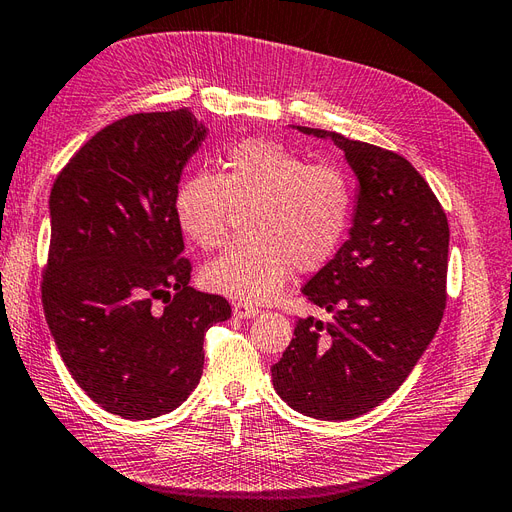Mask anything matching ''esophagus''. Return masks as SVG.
<instances>
[{
	"mask_svg": "<svg viewBox=\"0 0 512 512\" xmlns=\"http://www.w3.org/2000/svg\"><path fill=\"white\" fill-rule=\"evenodd\" d=\"M232 312H235L237 318H254L260 314V309L250 305V303H235V307H232Z\"/></svg>",
	"mask_w": 512,
	"mask_h": 512,
	"instance_id": "esophagus-1",
	"label": "esophagus"
}]
</instances>
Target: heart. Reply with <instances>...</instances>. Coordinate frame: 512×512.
Masks as SVG:
<instances>
[{
  "label": "heart",
  "mask_w": 512,
  "mask_h": 512,
  "mask_svg": "<svg viewBox=\"0 0 512 512\" xmlns=\"http://www.w3.org/2000/svg\"><path fill=\"white\" fill-rule=\"evenodd\" d=\"M232 205L247 207L250 237L232 243L203 271L205 284L232 299L260 303L284 288L294 269L322 267L344 241L352 218V188L342 170L307 164L265 138L232 145L222 175L198 173L175 198L183 235L215 247L226 239Z\"/></svg>",
  "instance_id": "obj_1"
}]
</instances>
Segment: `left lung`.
I'll use <instances>...</instances> for the list:
<instances>
[{"label": "left lung", "instance_id": "1", "mask_svg": "<svg viewBox=\"0 0 512 512\" xmlns=\"http://www.w3.org/2000/svg\"><path fill=\"white\" fill-rule=\"evenodd\" d=\"M292 128L344 151L356 194L348 241L303 286L333 322L299 318L271 378L292 410L350 421L404 384L440 327L448 222L406 158L337 132Z\"/></svg>", "mask_w": 512, "mask_h": 512}]
</instances>
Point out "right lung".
I'll use <instances>...</instances> for the list:
<instances>
[{
    "label": "right lung",
    "mask_w": 512,
    "mask_h": 512,
    "mask_svg": "<svg viewBox=\"0 0 512 512\" xmlns=\"http://www.w3.org/2000/svg\"><path fill=\"white\" fill-rule=\"evenodd\" d=\"M207 132L192 108L123 117L74 153L51 190L46 322L76 384L130 421L190 397L207 329L230 318L224 297L190 286L175 215L181 170Z\"/></svg>",
    "instance_id": "1"
}]
</instances>
